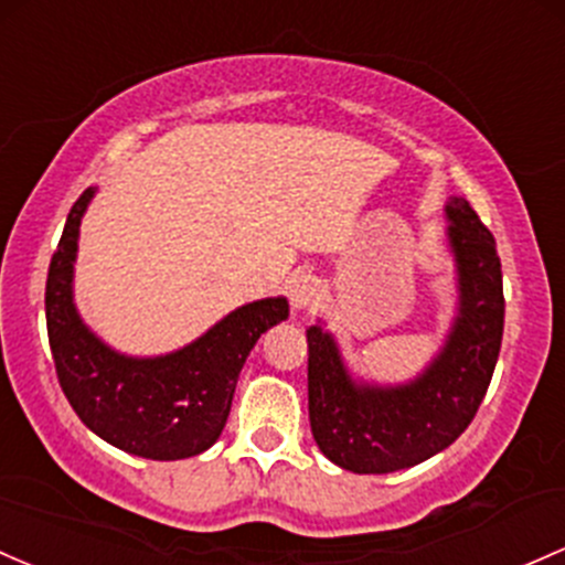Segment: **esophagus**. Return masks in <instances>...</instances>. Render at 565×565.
<instances>
[{
    "label": "esophagus",
    "mask_w": 565,
    "mask_h": 565,
    "mask_svg": "<svg viewBox=\"0 0 565 565\" xmlns=\"http://www.w3.org/2000/svg\"><path fill=\"white\" fill-rule=\"evenodd\" d=\"M289 300H292V308H311L313 302L319 300V292H322V281H319L317 276H306V273H300V276H295L292 281H289Z\"/></svg>",
    "instance_id": "obj_1"
}]
</instances>
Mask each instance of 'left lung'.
Wrapping results in <instances>:
<instances>
[{
	"instance_id": "8db88e82",
	"label": "left lung",
	"mask_w": 565,
	"mask_h": 565,
	"mask_svg": "<svg viewBox=\"0 0 565 565\" xmlns=\"http://www.w3.org/2000/svg\"><path fill=\"white\" fill-rule=\"evenodd\" d=\"M460 270V317L441 358L414 384L358 387L322 328H308V419L322 455L354 473L417 466L471 425L495 371L503 338V278L495 237L471 205H447Z\"/></svg>"
}]
</instances>
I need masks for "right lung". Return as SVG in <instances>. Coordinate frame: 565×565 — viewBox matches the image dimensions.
<instances>
[{"label": "right lung", "instance_id": "add662e5", "mask_svg": "<svg viewBox=\"0 0 565 565\" xmlns=\"http://www.w3.org/2000/svg\"><path fill=\"white\" fill-rule=\"evenodd\" d=\"M92 189L75 200L45 281V322L53 365L70 406L88 430L148 460L205 452L222 436L235 384L254 343L289 317L284 298L237 308L181 352L132 360L110 352L73 306V259Z\"/></svg>", "mask_w": 565, "mask_h": 565}]
</instances>
